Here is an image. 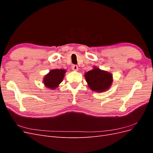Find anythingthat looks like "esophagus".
<instances>
[{"label": "esophagus", "instance_id": "obj_1", "mask_svg": "<svg viewBox=\"0 0 153 153\" xmlns=\"http://www.w3.org/2000/svg\"><path fill=\"white\" fill-rule=\"evenodd\" d=\"M72 69L74 71H78V67L76 65H73V66H72Z\"/></svg>", "mask_w": 153, "mask_h": 153}]
</instances>
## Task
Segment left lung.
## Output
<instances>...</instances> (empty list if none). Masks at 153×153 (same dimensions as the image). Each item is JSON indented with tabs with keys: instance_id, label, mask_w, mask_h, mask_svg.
<instances>
[{
	"instance_id": "left-lung-1",
	"label": "left lung",
	"mask_w": 153,
	"mask_h": 153,
	"mask_svg": "<svg viewBox=\"0 0 153 153\" xmlns=\"http://www.w3.org/2000/svg\"><path fill=\"white\" fill-rule=\"evenodd\" d=\"M85 77L89 87L93 91L103 92L107 90L112 83V74L95 67L85 73Z\"/></svg>"
}]
</instances>
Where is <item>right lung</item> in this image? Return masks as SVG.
Instances as JSON below:
<instances>
[{"mask_svg": "<svg viewBox=\"0 0 153 153\" xmlns=\"http://www.w3.org/2000/svg\"><path fill=\"white\" fill-rule=\"evenodd\" d=\"M66 71L64 69H53L44 78V84L50 89H55L62 81Z\"/></svg>", "mask_w": 153, "mask_h": 153, "instance_id": "obj_1", "label": "right lung"}]
</instances>
